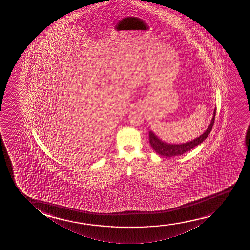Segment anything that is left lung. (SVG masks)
Wrapping results in <instances>:
<instances>
[{
	"instance_id": "1",
	"label": "left lung",
	"mask_w": 250,
	"mask_h": 250,
	"mask_svg": "<svg viewBox=\"0 0 250 250\" xmlns=\"http://www.w3.org/2000/svg\"><path fill=\"white\" fill-rule=\"evenodd\" d=\"M216 108H214L212 120L209 124L208 127L207 128V130L198 137H196L189 142L184 143V144H168V143H166L164 141L160 139L152 130H149V143H150L151 147L157 154H160L161 156H165V157L178 156V155L185 154V152L191 150L192 148H194L199 144H202V142L208 137L209 134L212 130V126H213Z\"/></svg>"
}]
</instances>
